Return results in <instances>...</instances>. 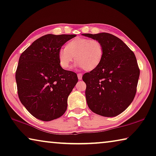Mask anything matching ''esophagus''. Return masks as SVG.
Returning <instances> with one entry per match:
<instances>
[{
	"label": "esophagus",
	"mask_w": 156,
	"mask_h": 156,
	"mask_svg": "<svg viewBox=\"0 0 156 156\" xmlns=\"http://www.w3.org/2000/svg\"><path fill=\"white\" fill-rule=\"evenodd\" d=\"M78 80H81V79H82V77H83V75H82V73H78Z\"/></svg>",
	"instance_id": "esophagus-1"
}]
</instances>
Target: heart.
<instances>
[{"mask_svg":"<svg viewBox=\"0 0 156 156\" xmlns=\"http://www.w3.org/2000/svg\"><path fill=\"white\" fill-rule=\"evenodd\" d=\"M104 56V48L99 41L76 38L69 41L65 48L60 49L58 52V60L62 68L69 69L76 59L78 66L90 71L101 64Z\"/></svg>","mask_w":156,"mask_h":156,"instance_id":"b5f03b06","label":"heart"}]
</instances>
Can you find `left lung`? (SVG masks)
Returning a JSON list of instances; mask_svg holds the SVG:
<instances>
[{"label":"left lung","mask_w":156,"mask_h":156,"mask_svg":"<svg viewBox=\"0 0 156 156\" xmlns=\"http://www.w3.org/2000/svg\"><path fill=\"white\" fill-rule=\"evenodd\" d=\"M83 35L99 41L104 48L101 64L83 76L87 106L97 114L114 117L128 107L135 97L140 73L136 57L124 42L112 34Z\"/></svg>","instance_id":"left-lung-1"}]
</instances>
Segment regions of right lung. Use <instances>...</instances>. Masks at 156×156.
<instances>
[{"mask_svg": "<svg viewBox=\"0 0 156 156\" xmlns=\"http://www.w3.org/2000/svg\"><path fill=\"white\" fill-rule=\"evenodd\" d=\"M76 36L47 34L21 55L15 73L17 93L27 111L43 121L61 117L78 82L77 74L64 70L58 60L62 45Z\"/></svg>", "mask_w": 156, "mask_h": 156, "instance_id": "obj_1", "label": "right lung"}]
</instances>
